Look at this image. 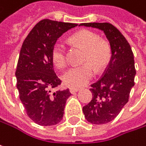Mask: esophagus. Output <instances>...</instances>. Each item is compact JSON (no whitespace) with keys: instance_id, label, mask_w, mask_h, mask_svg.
<instances>
[{"instance_id":"1","label":"esophagus","mask_w":146,"mask_h":146,"mask_svg":"<svg viewBox=\"0 0 146 146\" xmlns=\"http://www.w3.org/2000/svg\"><path fill=\"white\" fill-rule=\"evenodd\" d=\"M69 90H70V92H71V93H75V92H78V91L79 90V88L72 87V88H70V89H69Z\"/></svg>"}]
</instances>
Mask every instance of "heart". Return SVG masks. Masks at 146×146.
<instances>
[{
  "instance_id": "obj_1",
  "label": "heart",
  "mask_w": 146,
  "mask_h": 146,
  "mask_svg": "<svg viewBox=\"0 0 146 146\" xmlns=\"http://www.w3.org/2000/svg\"><path fill=\"white\" fill-rule=\"evenodd\" d=\"M71 41L84 49L81 65L72 66L62 74L63 82L70 87H81L85 85L94 76L95 68L100 71L108 64L111 51L109 44L99 40V36L90 30H81L73 35ZM51 59L54 65L62 68L67 64V49L61 41H56L51 50Z\"/></svg>"
}]
</instances>
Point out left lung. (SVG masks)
Listing matches in <instances>:
<instances>
[{
	"mask_svg": "<svg viewBox=\"0 0 146 146\" xmlns=\"http://www.w3.org/2000/svg\"><path fill=\"white\" fill-rule=\"evenodd\" d=\"M80 26L102 30L109 40L111 56L102 77L91 84L92 100L83 107L86 120L92 124L112 121L129 102L134 85L133 54L121 32L109 23H87Z\"/></svg>",
	"mask_w": 146,
	"mask_h": 146,
	"instance_id": "8db88e82",
	"label": "left lung"
}]
</instances>
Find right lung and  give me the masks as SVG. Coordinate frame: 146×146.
Here are the masks:
<instances>
[{
    "mask_svg": "<svg viewBox=\"0 0 146 146\" xmlns=\"http://www.w3.org/2000/svg\"><path fill=\"white\" fill-rule=\"evenodd\" d=\"M76 26L43 19L32 29L22 45L15 73L17 88L27 115L39 125H55L63 117L71 93L68 89L51 93L50 90L62 83L54 71L51 50L62 34Z\"/></svg>",
    "mask_w": 146,
    "mask_h": 146,
    "instance_id": "add662e5",
    "label": "right lung"
}]
</instances>
